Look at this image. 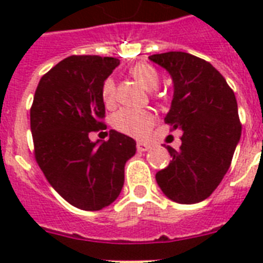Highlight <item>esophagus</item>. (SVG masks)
Listing matches in <instances>:
<instances>
[{
    "instance_id": "esophagus-1",
    "label": "esophagus",
    "mask_w": 263,
    "mask_h": 263,
    "mask_svg": "<svg viewBox=\"0 0 263 263\" xmlns=\"http://www.w3.org/2000/svg\"><path fill=\"white\" fill-rule=\"evenodd\" d=\"M136 148H138V152H147L148 148H150V144L148 143H143V142H138L136 144Z\"/></svg>"
}]
</instances>
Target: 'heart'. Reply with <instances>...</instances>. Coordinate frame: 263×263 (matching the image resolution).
<instances>
[{
  "label": "heart",
  "mask_w": 263,
  "mask_h": 263,
  "mask_svg": "<svg viewBox=\"0 0 263 263\" xmlns=\"http://www.w3.org/2000/svg\"><path fill=\"white\" fill-rule=\"evenodd\" d=\"M131 75L143 88L148 91L156 90L160 82L158 73L156 68L147 63L136 64L129 69ZM116 86L115 80L109 78L103 82L102 86V98L103 102L107 106H110L115 102ZM156 123V117L152 111L139 110V109H129L124 107L121 110L113 115L111 117V125L116 131L121 132L124 135L131 136L135 139H143L150 134L153 125Z\"/></svg>",
  "instance_id": "heart-1"
}]
</instances>
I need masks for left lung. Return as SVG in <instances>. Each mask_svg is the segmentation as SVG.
Wrapping results in <instances>:
<instances>
[{"mask_svg": "<svg viewBox=\"0 0 263 263\" xmlns=\"http://www.w3.org/2000/svg\"><path fill=\"white\" fill-rule=\"evenodd\" d=\"M148 59L172 76L175 91L165 123L183 131L179 150L166 147L172 161L157 172V183L173 202L198 203L224 179L240 140L236 97L224 76L199 57L168 51Z\"/></svg>", "mask_w": 263, "mask_h": 263, "instance_id": "1", "label": "left lung"}]
</instances>
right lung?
Listing matches in <instances>:
<instances>
[{"label":"right lung","instance_id":"right-lung-1","mask_svg":"<svg viewBox=\"0 0 263 263\" xmlns=\"http://www.w3.org/2000/svg\"><path fill=\"white\" fill-rule=\"evenodd\" d=\"M120 60L71 55L39 80L30 110L34 156L50 185L68 203L97 212L113 203L124 185V166L136 142L110 129L91 142L103 124V82Z\"/></svg>","mask_w":263,"mask_h":263}]
</instances>
